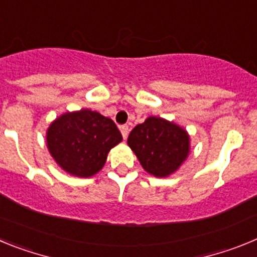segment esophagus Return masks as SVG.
I'll use <instances>...</instances> for the list:
<instances>
[{
    "mask_svg": "<svg viewBox=\"0 0 257 257\" xmlns=\"http://www.w3.org/2000/svg\"><path fill=\"white\" fill-rule=\"evenodd\" d=\"M119 130H121V134H122V136H123V139L126 140L127 139V135H128V126L123 124V126L119 127Z\"/></svg>",
    "mask_w": 257,
    "mask_h": 257,
    "instance_id": "1",
    "label": "esophagus"
}]
</instances>
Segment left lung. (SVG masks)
<instances>
[{
    "instance_id": "obj_1",
    "label": "left lung",
    "mask_w": 257,
    "mask_h": 257,
    "mask_svg": "<svg viewBox=\"0 0 257 257\" xmlns=\"http://www.w3.org/2000/svg\"><path fill=\"white\" fill-rule=\"evenodd\" d=\"M127 144L143 169L156 178H167L178 171L190 153L188 131L154 115L134 127Z\"/></svg>"
}]
</instances>
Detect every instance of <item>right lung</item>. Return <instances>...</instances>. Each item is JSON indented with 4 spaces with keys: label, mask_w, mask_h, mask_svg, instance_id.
Segmentation results:
<instances>
[{
    "label": "right lung",
    "mask_w": 257,
    "mask_h": 257,
    "mask_svg": "<svg viewBox=\"0 0 257 257\" xmlns=\"http://www.w3.org/2000/svg\"><path fill=\"white\" fill-rule=\"evenodd\" d=\"M121 142L114 122L90 109L63 113L46 131L47 149L56 165L78 178L100 171L109 151Z\"/></svg>",
    "instance_id": "obj_1"
}]
</instances>
